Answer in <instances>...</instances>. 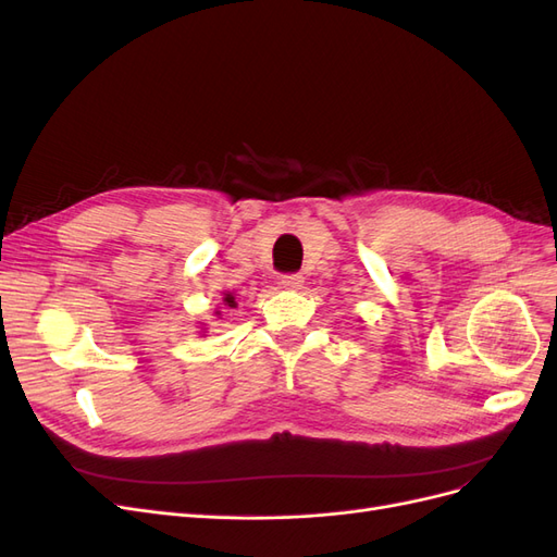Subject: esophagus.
<instances>
[{"mask_svg":"<svg viewBox=\"0 0 557 557\" xmlns=\"http://www.w3.org/2000/svg\"><path fill=\"white\" fill-rule=\"evenodd\" d=\"M281 285L285 290H299L301 285H305V276H299V274H285V276H281Z\"/></svg>","mask_w":557,"mask_h":557,"instance_id":"obj_1","label":"esophagus"}]
</instances>
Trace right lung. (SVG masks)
I'll list each match as a JSON object with an SVG mask.
<instances>
[{
  "label": "right lung",
  "instance_id": "1",
  "mask_svg": "<svg viewBox=\"0 0 557 557\" xmlns=\"http://www.w3.org/2000/svg\"><path fill=\"white\" fill-rule=\"evenodd\" d=\"M223 305H225V307H230V309L237 307V301H234V295H232V293H225V297H223ZM215 313H221V311H215Z\"/></svg>",
  "mask_w": 557,
  "mask_h": 557
}]
</instances>
